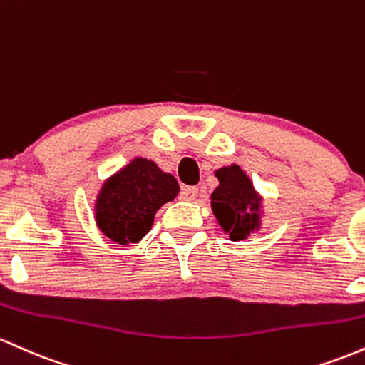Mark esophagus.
I'll return each instance as SVG.
<instances>
[{
	"label": "esophagus",
	"mask_w": 365,
	"mask_h": 365,
	"mask_svg": "<svg viewBox=\"0 0 365 365\" xmlns=\"http://www.w3.org/2000/svg\"><path fill=\"white\" fill-rule=\"evenodd\" d=\"M198 198V187L196 186H184L181 190V200L184 202H195Z\"/></svg>",
	"instance_id": "esophagus-1"
}]
</instances>
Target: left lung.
I'll use <instances>...</instances> for the list:
<instances>
[{"instance_id":"1","label":"left lung","mask_w":365,"mask_h":365,"mask_svg":"<svg viewBox=\"0 0 365 365\" xmlns=\"http://www.w3.org/2000/svg\"><path fill=\"white\" fill-rule=\"evenodd\" d=\"M219 186L210 196L212 212L229 240L243 241L260 229L262 196L240 165L220 167L215 170Z\"/></svg>"}]
</instances>
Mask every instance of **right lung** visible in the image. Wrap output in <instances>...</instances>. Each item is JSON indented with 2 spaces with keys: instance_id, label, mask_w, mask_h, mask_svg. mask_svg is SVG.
I'll return each instance as SVG.
<instances>
[{
  "instance_id": "right-lung-1",
  "label": "right lung",
  "mask_w": 365,
  "mask_h": 365,
  "mask_svg": "<svg viewBox=\"0 0 365 365\" xmlns=\"http://www.w3.org/2000/svg\"><path fill=\"white\" fill-rule=\"evenodd\" d=\"M179 193L172 174L148 158L136 157L105 179L94 203V220L118 245L138 243L150 232L155 214Z\"/></svg>"
}]
</instances>
